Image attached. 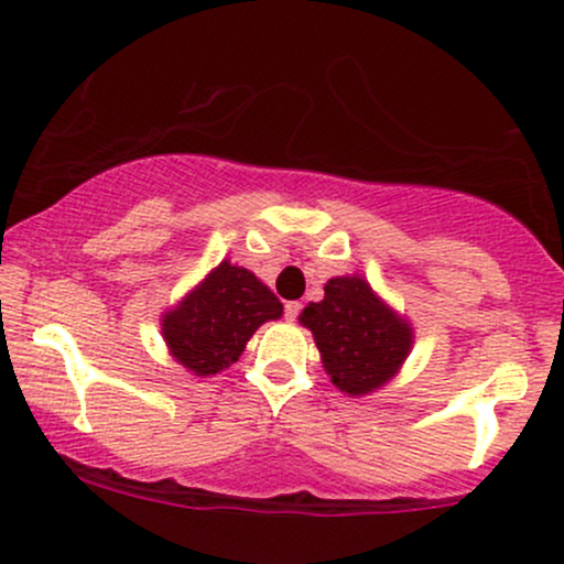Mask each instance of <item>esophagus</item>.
I'll list each match as a JSON object with an SVG mask.
<instances>
[{
  "label": "esophagus",
  "mask_w": 564,
  "mask_h": 564,
  "mask_svg": "<svg viewBox=\"0 0 564 564\" xmlns=\"http://www.w3.org/2000/svg\"><path fill=\"white\" fill-rule=\"evenodd\" d=\"M283 313H286V321H296L302 313V302H286Z\"/></svg>",
  "instance_id": "obj_1"
}]
</instances>
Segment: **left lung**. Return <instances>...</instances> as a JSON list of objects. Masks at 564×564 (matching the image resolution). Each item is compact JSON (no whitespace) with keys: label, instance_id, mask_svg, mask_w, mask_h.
Masks as SVG:
<instances>
[{"label":"left lung","instance_id":"8db88e82","mask_svg":"<svg viewBox=\"0 0 564 564\" xmlns=\"http://www.w3.org/2000/svg\"><path fill=\"white\" fill-rule=\"evenodd\" d=\"M326 296L302 310L321 349L334 387L347 394H368L384 387L403 366L413 345V328L379 300L360 275L332 278Z\"/></svg>","mask_w":564,"mask_h":564}]
</instances>
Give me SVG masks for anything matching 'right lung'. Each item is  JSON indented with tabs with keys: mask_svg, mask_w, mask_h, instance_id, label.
I'll use <instances>...</instances> for the list:
<instances>
[{
	"mask_svg": "<svg viewBox=\"0 0 564 564\" xmlns=\"http://www.w3.org/2000/svg\"><path fill=\"white\" fill-rule=\"evenodd\" d=\"M281 315L283 304L260 278L225 260L161 315V334L172 358L193 377H212L241 358L262 323Z\"/></svg>",
	"mask_w": 564,
	"mask_h": 564,
	"instance_id": "right-lung-1",
	"label": "right lung"
}]
</instances>
